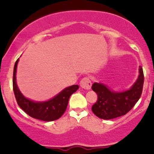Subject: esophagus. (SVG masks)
<instances>
[{
  "label": "esophagus",
  "instance_id": "esophagus-1",
  "mask_svg": "<svg viewBox=\"0 0 154 154\" xmlns=\"http://www.w3.org/2000/svg\"><path fill=\"white\" fill-rule=\"evenodd\" d=\"M80 87L85 90H90L91 88L92 82L89 77H83L80 81Z\"/></svg>",
  "mask_w": 154,
  "mask_h": 154
}]
</instances>
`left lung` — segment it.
Returning a JSON list of instances; mask_svg holds the SVG:
<instances>
[{
  "label": "left lung",
  "instance_id": "obj_1",
  "mask_svg": "<svg viewBox=\"0 0 154 154\" xmlns=\"http://www.w3.org/2000/svg\"><path fill=\"white\" fill-rule=\"evenodd\" d=\"M139 77L129 91L122 93L111 91L105 85L95 82L93 91L98 95V100L92 106L93 114L103 119H111L125 115L138 101L144 82L143 68L140 66Z\"/></svg>",
  "mask_w": 154,
  "mask_h": 154
}]
</instances>
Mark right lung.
I'll use <instances>...</instances> for the list:
<instances>
[{
  "label": "right lung",
  "mask_w": 154,
  "mask_h": 154,
  "mask_svg": "<svg viewBox=\"0 0 154 154\" xmlns=\"http://www.w3.org/2000/svg\"><path fill=\"white\" fill-rule=\"evenodd\" d=\"M19 59L16 61L13 73V90L19 107L26 114L35 119L51 122L59 119L66 111L69 99L72 93L78 90L79 85H75L65 88L54 98L45 102H34L25 97L19 91L16 82V72Z\"/></svg>",
  "instance_id": "add662e5"
}]
</instances>
